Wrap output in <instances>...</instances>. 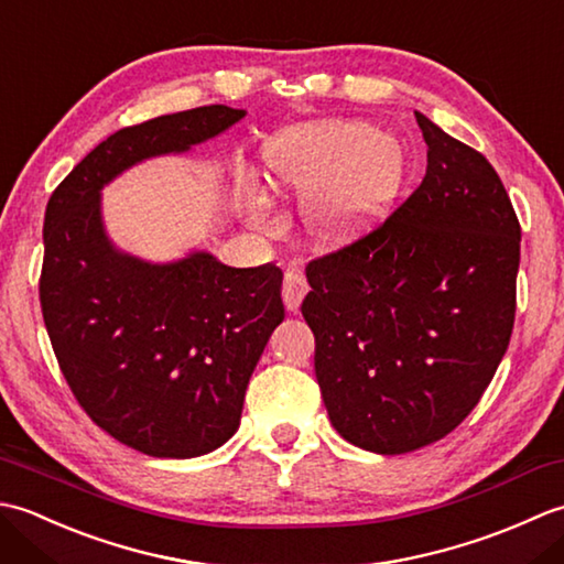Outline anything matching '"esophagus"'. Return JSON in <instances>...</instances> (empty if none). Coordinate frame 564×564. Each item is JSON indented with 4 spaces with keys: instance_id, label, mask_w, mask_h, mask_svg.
Returning a JSON list of instances; mask_svg holds the SVG:
<instances>
[{
    "instance_id": "34e87169",
    "label": "esophagus",
    "mask_w": 564,
    "mask_h": 564,
    "mask_svg": "<svg viewBox=\"0 0 564 564\" xmlns=\"http://www.w3.org/2000/svg\"><path fill=\"white\" fill-rule=\"evenodd\" d=\"M307 291H310V285H307V279L301 271H295V269L285 271V275H283V303H285V307L291 310V313H295V310L301 307Z\"/></svg>"
}]
</instances>
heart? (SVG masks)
<instances>
[{"label":"heart","instance_id":"obj_1","mask_svg":"<svg viewBox=\"0 0 564 564\" xmlns=\"http://www.w3.org/2000/svg\"><path fill=\"white\" fill-rule=\"evenodd\" d=\"M404 174L400 142L364 121L293 126L267 148L269 186L310 196V220L327 239L358 237L386 218ZM254 220H263L261 208Z\"/></svg>","mask_w":564,"mask_h":564}]
</instances>
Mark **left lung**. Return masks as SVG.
<instances>
[{"instance_id":"8db88e82","label":"left lung","mask_w":564,"mask_h":564,"mask_svg":"<svg viewBox=\"0 0 564 564\" xmlns=\"http://www.w3.org/2000/svg\"><path fill=\"white\" fill-rule=\"evenodd\" d=\"M426 174L364 237L307 261L303 317L332 426L358 448L429 446L475 410L517 315L521 225L495 166L416 113Z\"/></svg>"}]
</instances>
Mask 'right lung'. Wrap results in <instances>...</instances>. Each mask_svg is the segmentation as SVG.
I'll return each mask as SVG.
<instances>
[{"instance_id": "add662e5", "label": "right lung", "mask_w": 564, "mask_h": 564, "mask_svg": "<svg viewBox=\"0 0 564 564\" xmlns=\"http://www.w3.org/2000/svg\"><path fill=\"white\" fill-rule=\"evenodd\" d=\"M242 116L215 104L116 130L45 208L39 293L59 370L94 424L154 458H196L235 434L247 382L285 315L283 271L232 269L206 251L174 263L121 254L104 232L99 191Z\"/></svg>"}]
</instances>
